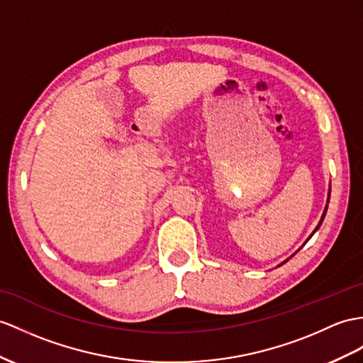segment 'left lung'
I'll return each mask as SVG.
<instances>
[{
    "mask_svg": "<svg viewBox=\"0 0 363 363\" xmlns=\"http://www.w3.org/2000/svg\"><path fill=\"white\" fill-rule=\"evenodd\" d=\"M330 194H331V191H330ZM330 194H328V201H330ZM326 208H328V206H326ZM326 208H325V212H326ZM325 212H323V216H322V220H323V217H325ZM322 220H320V223H319V226L322 225ZM319 226H317V228H315V231H317V229H319ZM315 231H314V233H315ZM314 233H313V234H314ZM313 234H311V235H313ZM311 235H309V237H311Z\"/></svg>",
    "mask_w": 363,
    "mask_h": 363,
    "instance_id": "obj_1",
    "label": "left lung"
}]
</instances>
